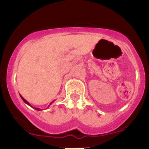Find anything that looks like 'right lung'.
Wrapping results in <instances>:
<instances>
[{
	"instance_id": "add662e5",
	"label": "right lung",
	"mask_w": 149,
	"mask_h": 149,
	"mask_svg": "<svg viewBox=\"0 0 149 149\" xmlns=\"http://www.w3.org/2000/svg\"><path fill=\"white\" fill-rule=\"evenodd\" d=\"M20 97H21V98H22V100H23V101H24V102H25V103H26V104H28V105H29V106H30V107H32V108H34V109H36V110H38V111H40V110H41V109H40V108H36V107H32V105H31V104H29V102H27V100H25V99H24V97H22V96H21V95H20ZM54 101H52V102H51V103H50L49 104L48 107H49V106L51 105V104H52V103H53V102H54Z\"/></svg>"
}]
</instances>
